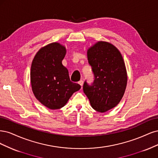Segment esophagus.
<instances>
[{
  "label": "esophagus",
  "mask_w": 158,
  "mask_h": 158,
  "mask_svg": "<svg viewBox=\"0 0 158 158\" xmlns=\"http://www.w3.org/2000/svg\"><path fill=\"white\" fill-rule=\"evenodd\" d=\"M78 83H79L81 86H82L83 85V80H80V81H79V82H78Z\"/></svg>",
  "instance_id": "34e87169"
}]
</instances>
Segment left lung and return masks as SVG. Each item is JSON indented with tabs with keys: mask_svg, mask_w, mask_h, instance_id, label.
<instances>
[{
	"mask_svg": "<svg viewBox=\"0 0 158 158\" xmlns=\"http://www.w3.org/2000/svg\"><path fill=\"white\" fill-rule=\"evenodd\" d=\"M87 58L94 80L85 81L83 92L92 108L104 113L118 105L126 89L127 75L122 55L114 45L98 41L87 50Z\"/></svg>",
	"mask_w": 158,
	"mask_h": 158,
	"instance_id": "8db88e82",
	"label": "left lung"
}]
</instances>
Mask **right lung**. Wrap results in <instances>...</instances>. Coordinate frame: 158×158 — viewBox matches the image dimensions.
<instances>
[{
  "instance_id": "1",
  "label": "right lung",
  "mask_w": 158,
  "mask_h": 158,
  "mask_svg": "<svg viewBox=\"0 0 158 158\" xmlns=\"http://www.w3.org/2000/svg\"><path fill=\"white\" fill-rule=\"evenodd\" d=\"M64 46L52 43L40 48L33 60L30 78L33 93L40 103L50 110L64 107L81 86L70 81L62 65Z\"/></svg>"
}]
</instances>
